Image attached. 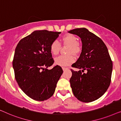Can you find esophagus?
<instances>
[{
  "label": "esophagus",
  "mask_w": 121,
  "mask_h": 121,
  "mask_svg": "<svg viewBox=\"0 0 121 121\" xmlns=\"http://www.w3.org/2000/svg\"><path fill=\"white\" fill-rule=\"evenodd\" d=\"M68 69V68H67V67H62V69L63 70H65L66 69Z\"/></svg>",
  "instance_id": "34e87169"
}]
</instances>
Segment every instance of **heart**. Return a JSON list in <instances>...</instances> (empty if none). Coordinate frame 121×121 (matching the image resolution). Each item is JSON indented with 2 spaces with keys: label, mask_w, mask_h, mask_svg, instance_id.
Here are the masks:
<instances>
[{
  "label": "heart",
  "mask_w": 121,
  "mask_h": 121,
  "mask_svg": "<svg viewBox=\"0 0 121 121\" xmlns=\"http://www.w3.org/2000/svg\"><path fill=\"white\" fill-rule=\"evenodd\" d=\"M62 42L64 45L68 46L67 48V55H62L56 58L55 63L61 66H67L72 64L75 60L74 55L77 56L80 53L82 47L81 44L78 42V38L73 34H68L63 36L62 38ZM61 45L58 41H53L51 43L49 49L51 54L56 56L59 53Z\"/></svg>",
  "instance_id": "b5f03b06"
}]
</instances>
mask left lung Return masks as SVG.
Listing matches in <instances>:
<instances>
[{
    "label": "left lung",
    "instance_id": "obj_1",
    "mask_svg": "<svg viewBox=\"0 0 121 121\" xmlns=\"http://www.w3.org/2000/svg\"><path fill=\"white\" fill-rule=\"evenodd\" d=\"M68 32L79 36L82 42L80 57L72 65L82 70L71 69L73 93L80 101H94L102 96L110 85L112 61L102 39L88 30L79 28ZM85 70L86 73H83Z\"/></svg>",
    "mask_w": 121,
    "mask_h": 121
}]
</instances>
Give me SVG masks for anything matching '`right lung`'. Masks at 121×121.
<instances>
[{
	"instance_id": "right-lung-1",
	"label": "right lung",
	"mask_w": 121,
	"mask_h": 121,
	"mask_svg": "<svg viewBox=\"0 0 121 121\" xmlns=\"http://www.w3.org/2000/svg\"><path fill=\"white\" fill-rule=\"evenodd\" d=\"M60 33L35 31L16 46L13 60L15 78L21 90L33 100L42 101L50 98L63 73L59 65L47 69L54 63L50 44Z\"/></svg>"
}]
</instances>
